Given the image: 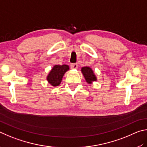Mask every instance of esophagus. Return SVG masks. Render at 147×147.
Listing matches in <instances>:
<instances>
[{"label": "esophagus", "instance_id": "34e87169", "mask_svg": "<svg viewBox=\"0 0 147 147\" xmlns=\"http://www.w3.org/2000/svg\"><path fill=\"white\" fill-rule=\"evenodd\" d=\"M70 66L72 69H77L78 68V64H71Z\"/></svg>", "mask_w": 147, "mask_h": 147}]
</instances>
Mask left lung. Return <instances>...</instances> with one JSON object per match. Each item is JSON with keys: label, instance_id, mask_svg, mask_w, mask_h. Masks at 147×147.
Segmentation results:
<instances>
[{"label": "left lung", "instance_id": "8db88e82", "mask_svg": "<svg viewBox=\"0 0 147 147\" xmlns=\"http://www.w3.org/2000/svg\"><path fill=\"white\" fill-rule=\"evenodd\" d=\"M81 72L85 78L86 81L88 84H92V82L96 81L97 78L94 74V71L91 68L88 66L83 67L81 68Z\"/></svg>", "mask_w": 147, "mask_h": 147}]
</instances>
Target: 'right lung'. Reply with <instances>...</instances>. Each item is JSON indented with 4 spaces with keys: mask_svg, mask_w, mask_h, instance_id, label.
Segmentation results:
<instances>
[{
    "mask_svg": "<svg viewBox=\"0 0 147 147\" xmlns=\"http://www.w3.org/2000/svg\"><path fill=\"white\" fill-rule=\"evenodd\" d=\"M69 69L66 64L55 65L51 69L47 76V81L53 86H57L61 84L64 74Z\"/></svg>",
    "mask_w": 147,
    "mask_h": 147,
    "instance_id": "add662e5",
    "label": "right lung"
}]
</instances>
